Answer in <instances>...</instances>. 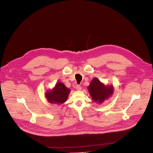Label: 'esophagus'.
Instances as JSON below:
<instances>
[{"label":"esophagus","instance_id":"obj_1","mask_svg":"<svg viewBox=\"0 0 153 153\" xmlns=\"http://www.w3.org/2000/svg\"><path fill=\"white\" fill-rule=\"evenodd\" d=\"M81 88H82L81 86L80 85H78V84H77V85L76 86V89L77 91H80L81 89Z\"/></svg>","mask_w":153,"mask_h":153}]
</instances>
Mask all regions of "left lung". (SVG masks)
<instances>
[{
    "label": "left lung",
    "mask_w": 153,
    "mask_h": 153,
    "mask_svg": "<svg viewBox=\"0 0 153 153\" xmlns=\"http://www.w3.org/2000/svg\"><path fill=\"white\" fill-rule=\"evenodd\" d=\"M88 90L93 100L99 103L103 102L105 100L112 95L114 92L112 86H105L97 78L92 80L88 86Z\"/></svg>",
    "instance_id": "1"
}]
</instances>
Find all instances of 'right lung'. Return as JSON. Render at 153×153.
Listing matches in <instances>:
<instances>
[{"instance_id": "obj_1", "label": "right lung", "mask_w": 153, "mask_h": 153, "mask_svg": "<svg viewBox=\"0 0 153 153\" xmlns=\"http://www.w3.org/2000/svg\"><path fill=\"white\" fill-rule=\"evenodd\" d=\"M69 93L70 90L63 83L59 82L52 91L46 93L45 97L50 103L62 104L65 102Z\"/></svg>"}]
</instances>
